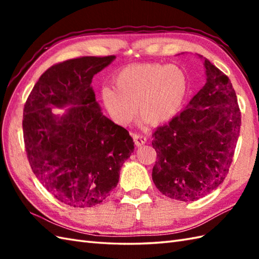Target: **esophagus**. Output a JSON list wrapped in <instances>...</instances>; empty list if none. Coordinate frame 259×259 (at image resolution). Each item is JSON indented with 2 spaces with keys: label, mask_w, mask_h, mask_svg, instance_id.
<instances>
[{
  "label": "esophagus",
  "mask_w": 259,
  "mask_h": 259,
  "mask_svg": "<svg viewBox=\"0 0 259 259\" xmlns=\"http://www.w3.org/2000/svg\"><path fill=\"white\" fill-rule=\"evenodd\" d=\"M133 138H134V141H135V145L137 147H140L142 145H145L146 141H147L146 137L140 135V134H133Z\"/></svg>",
  "instance_id": "34e87169"
}]
</instances>
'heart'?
<instances>
[{
  "instance_id": "heart-1",
  "label": "heart",
  "mask_w": 259,
  "mask_h": 259,
  "mask_svg": "<svg viewBox=\"0 0 259 259\" xmlns=\"http://www.w3.org/2000/svg\"><path fill=\"white\" fill-rule=\"evenodd\" d=\"M104 88L102 100L118 123H129L137 112L146 122L162 124L183 110L189 92L185 71L178 65L140 63L121 69Z\"/></svg>"
}]
</instances>
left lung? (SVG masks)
<instances>
[{
	"label": "left lung",
	"instance_id": "1",
	"mask_svg": "<svg viewBox=\"0 0 259 259\" xmlns=\"http://www.w3.org/2000/svg\"><path fill=\"white\" fill-rule=\"evenodd\" d=\"M206 84L187 108L152 134V180L162 195L195 201L226 178L241 115L229 78L205 59Z\"/></svg>",
	"mask_w": 259,
	"mask_h": 259
}]
</instances>
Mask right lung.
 <instances>
[{
	"label": "right lung",
	"instance_id": "right-lung-1",
	"mask_svg": "<svg viewBox=\"0 0 259 259\" xmlns=\"http://www.w3.org/2000/svg\"><path fill=\"white\" fill-rule=\"evenodd\" d=\"M114 56L53 64L33 87L23 109L24 147L33 174L59 201L75 208L102 202L135 150L128 131L104 117L91 82ZM73 104L60 119L50 105Z\"/></svg>",
	"mask_w": 259,
	"mask_h": 259
}]
</instances>
